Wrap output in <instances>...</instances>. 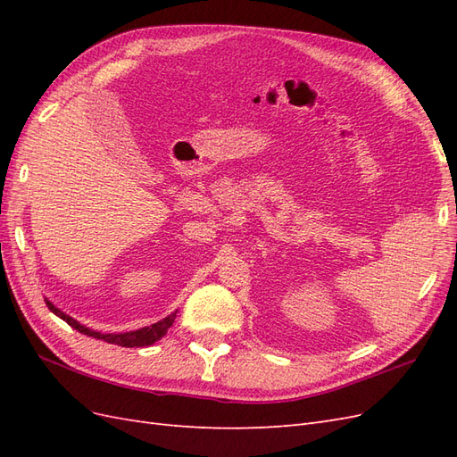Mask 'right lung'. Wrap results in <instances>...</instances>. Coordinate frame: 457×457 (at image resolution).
<instances>
[{
	"label": "right lung",
	"mask_w": 457,
	"mask_h": 457,
	"mask_svg": "<svg viewBox=\"0 0 457 457\" xmlns=\"http://www.w3.org/2000/svg\"><path fill=\"white\" fill-rule=\"evenodd\" d=\"M47 307L53 314H57L59 318H62V320L72 326L74 329H78L79 334H86L89 337H96V339H103L106 343H112V345H120V347H148V345L156 343L158 339H162L165 334H168V329L171 328L175 316H177V311L171 312L170 316L162 318L160 322L152 324V326H145V328H139V329H133V331H123V334H101V331L96 329H91L84 324H79L78 320H74L72 316H68L66 312H62L61 309H57L53 305V303L49 299H46Z\"/></svg>",
	"instance_id": "right-lung-1"
}]
</instances>
